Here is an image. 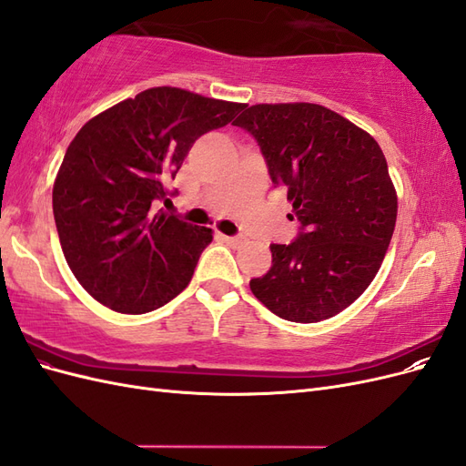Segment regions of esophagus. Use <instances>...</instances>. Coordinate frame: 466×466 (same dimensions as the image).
<instances>
[{
    "instance_id": "34e87169",
    "label": "esophagus",
    "mask_w": 466,
    "mask_h": 466,
    "mask_svg": "<svg viewBox=\"0 0 466 466\" xmlns=\"http://www.w3.org/2000/svg\"><path fill=\"white\" fill-rule=\"evenodd\" d=\"M221 238H223L225 243H229V245H233V247L243 243V237H228V235H221Z\"/></svg>"
}]
</instances>
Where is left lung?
Returning <instances> with one entry per match:
<instances>
[{"label":"left lung","instance_id":"1","mask_svg":"<svg viewBox=\"0 0 466 466\" xmlns=\"http://www.w3.org/2000/svg\"><path fill=\"white\" fill-rule=\"evenodd\" d=\"M235 126L264 155L274 187L288 190L299 233L270 245L272 266L250 291L274 315L319 322L368 289L397 223V192L375 139L313 103L245 106Z\"/></svg>","mask_w":466,"mask_h":466}]
</instances>
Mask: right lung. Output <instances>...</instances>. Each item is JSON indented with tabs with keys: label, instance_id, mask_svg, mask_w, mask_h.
Here are the masks:
<instances>
[{
	"label": "right lung",
	"instance_id": "1",
	"mask_svg": "<svg viewBox=\"0 0 466 466\" xmlns=\"http://www.w3.org/2000/svg\"><path fill=\"white\" fill-rule=\"evenodd\" d=\"M241 103L153 87L91 118L69 144L52 190L67 266L93 298L142 315L185 289L211 229L155 206L175 192L182 161L200 136L229 124Z\"/></svg>",
	"mask_w": 466,
	"mask_h": 466
}]
</instances>
